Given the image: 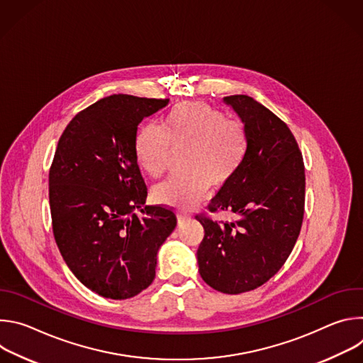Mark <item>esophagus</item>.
Returning <instances> with one entry per match:
<instances>
[{"label": "esophagus", "instance_id": "1", "mask_svg": "<svg viewBox=\"0 0 363 363\" xmlns=\"http://www.w3.org/2000/svg\"><path fill=\"white\" fill-rule=\"evenodd\" d=\"M188 218V214H178V223H184Z\"/></svg>", "mask_w": 363, "mask_h": 363}]
</instances>
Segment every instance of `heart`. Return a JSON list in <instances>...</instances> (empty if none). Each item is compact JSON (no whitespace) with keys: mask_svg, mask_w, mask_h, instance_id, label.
<instances>
[{"mask_svg":"<svg viewBox=\"0 0 363 363\" xmlns=\"http://www.w3.org/2000/svg\"><path fill=\"white\" fill-rule=\"evenodd\" d=\"M162 133L143 126L135 136L133 150L139 167L152 178L164 175L171 147H186L182 175L153 189V198L177 210H189L211 188L225 186L238 172L247 153L244 126L202 101H184L162 118Z\"/></svg>","mask_w":363,"mask_h":363,"instance_id":"b5f03b06","label":"heart"}]
</instances>
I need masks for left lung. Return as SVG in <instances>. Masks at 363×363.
<instances>
[{"label":"left lung","instance_id":"1","mask_svg":"<svg viewBox=\"0 0 363 363\" xmlns=\"http://www.w3.org/2000/svg\"><path fill=\"white\" fill-rule=\"evenodd\" d=\"M247 132V153L235 177L208 203L233 221L195 218L203 227L196 258L202 280L240 294L269 281L286 263L304 216L306 175L301 152L289 126L250 96L224 97Z\"/></svg>","mask_w":363,"mask_h":363}]
</instances>
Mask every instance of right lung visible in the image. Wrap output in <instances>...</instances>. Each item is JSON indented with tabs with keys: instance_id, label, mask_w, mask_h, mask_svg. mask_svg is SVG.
I'll return each mask as SVG.
<instances>
[{
	"instance_id": "obj_1",
	"label": "right lung",
	"mask_w": 363,
	"mask_h": 363,
	"mask_svg": "<svg viewBox=\"0 0 363 363\" xmlns=\"http://www.w3.org/2000/svg\"><path fill=\"white\" fill-rule=\"evenodd\" d=\"M168 99L112 94L79 112L62 133L48 172L51 225L67 267L99 296L123 300L155 279L157 254L177 225L147 205L135 158L138 125Z\"/></svg>"
}]
</instances>
